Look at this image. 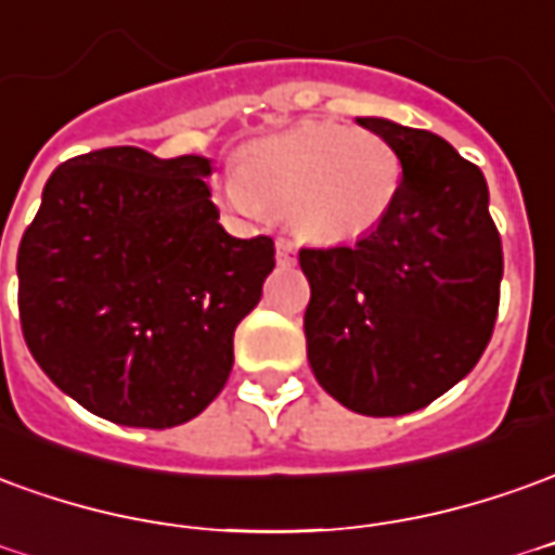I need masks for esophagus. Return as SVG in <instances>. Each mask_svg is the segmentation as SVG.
Masks as SVG:
<instances>
[{
  "label": "esophagus",
  "mask_w": 555,
  "mask_h": 555,
  "mask_svg": "<svg viewBox=\"0 0 555 555\" xmlns=\"http://www.w3.org/2000/svg\"><path fill=\"white\" fill-rule=\"evenodd\" d=\"M294 251L297 246L291 240H276V261L279 264H294Z\"/></svg>",
  "instance_id": "esophagus-1"
}]
</instances>
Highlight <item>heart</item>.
<instances>
[{
	"mask_svg": "<svg viewBox=\"0 0 555 555\" xmlns=\"http://www.w3.org/2000/svg\"><path fill=\"white\" fill-rule=\"evenodd\" d=\"M402 162L375 131L304 122L243 150L224 195L240 212H288L309 243H354L385 222L399 197Z\"/></svg>",
	"mask_w": 555,
	"mask_h": 555,
	"instance_id": "obj_1",
	"label": "heart"
}]
</instances>
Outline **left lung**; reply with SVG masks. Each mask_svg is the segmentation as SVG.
I'll return each mask as SVG.
<instances>
[{
    "mask_svg": "<svg viewBox=\"0 0 555 555\" xmlns=\"http://www.w3.org/2000/svg\"><path fill=\"white\" fill-rule=\"evenodd\" d=\"M402 162L393 210L354 246L300 249L306 354L318 385L370 417L417 412L451 390L490 343L502 237L472 165L424 129L363 116Z\"/></svg>",
    "mask_w": 555,
    "mask_h": 555,
    "instance_id": "8db88e82",
    "label": "left lung"
}]
</instances>
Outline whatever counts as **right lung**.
Instances as JSON below:
<instances>
[{"label":"right lung","mask_w":555,"mask_h":555,"mask_svg":"<svg viewBox=\"0 0 555 555\" xmlns=\"http://www.w3.org/2000/svg\"><path fill=\"white\" fill-rule=\"evenodd\" d=\"M201 156L107 146L50 173L17 249L23 339L53 385L122 426L168 429L222 393L234 331L276 267L219 224Z\"/></svg>","instance_id":"1"}]
</instances>
